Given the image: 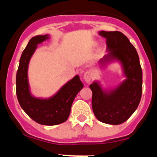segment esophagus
<instances>
[{"label": "esophagus", "mask_w": 157, "mask_h": 157, "mask_svg": "<svg viewBox=\"0 0 157 157\" xmlns=\"http://www.w3.org/2000/svg\"><path fill=\"white\" fill-rule=\"evenodd\" d=\"M92 78H93V74L91 71H88L84 73L83 79L86 82H89L90 81L92 80Z\"/></svg>", "instance_id": "1"}]
</instances>
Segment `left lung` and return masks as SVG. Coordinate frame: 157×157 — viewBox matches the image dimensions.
Here are the masks:
<instances>
[{
  "label": "left lung",
  "instance_id": "obj_1",
  "mask_svg": "<svg viewBox=\"0 0 157 157\" xmlns=\"http://www.w3.org/2000/svg\"><path fill=\"white\" fill-rule=\"evenodd\" d=\"M106 39L108 54L98 63L105 66L117 61L122 66L124 80L117 87L104 89L99 81L90 85L92 109L100 122L110 125L125 122L137 109L142 97V71L136 48L122 32H99Z\"/></svg>",
  "mask_w": 157,
  "mask_h": 157
}]
</instances>
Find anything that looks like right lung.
Instances as JSON below:
<instances>
[{"label": "right lung", "instance_id": "right-lung-1", "mask_svg": "<svg viewBox=\"0 0 157 157\" xmlns=\"http://www.w3.org/2000/svg\"><path fill=\"white\" fill-rule=\"evenodd\" d=\"M49 38V35H37L29 41L23 50L16 75V94L19 104L34 121L44 125H55L67 120L76 95L83 87L76 75L48 98H37L30 91L28 67L37 45Z\"/></svg>", "mask_w": 157, "mask_h": 157}]
</instances>
